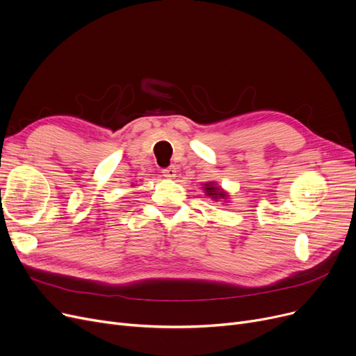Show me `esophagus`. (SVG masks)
Returning <instances> with one entry per match:
<instances>
[{
	"label": "esophagus",
	"mask_w": 356,
	"mask_h": 356,
	"mask_svg": "<svg viewBox=\"0 0 356 356\" xmlns=\"http://www.w3.org/2000/svg\"><path fill=\"white\" fill-rule=\"evenodd\" d=\"M177 172H179L177 165L173 164V165H170V167H167V168L163 170V176L167 177V179H175V177L177 176Z\"/></svg>",
	"instance_id": "1"
}]
</instances>
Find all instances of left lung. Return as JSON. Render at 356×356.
I'll return each instance as SVG.
<instances>
[{
  "instance_id": "1",
  "label": "left lung",
  "mask_w": 356,
  "mask_h": 356,
  "mask_svg": "<svg viewBox=\"0 0 356 356\" xmlns=\"http://www.w3.org/2000/svg\"><path fill=\"white\" fill-rule=\"evenodd\" d=\"M204 191H205L207 196L212 197L213 200H216V199H227V196H228V195H227V192H224L221 188L216 186V184H215L213 181L205 183Z\"/></svg>"
}]
</instances>
